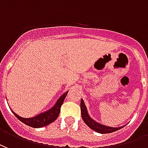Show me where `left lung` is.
<instances>
[{
  "label": "left lung",
  "instance_id": "left-lung-1",
  "mask_svg": "<svg viewBox=\"0 0 148 148\" xmlns=\"http://www.w3.org/2000/svg\"><path fill=\"white\" fill-rule=\"evenodd\" d=\"M80 109H81V115L83 121H84V123L87 125L88 127H90V129H93L94 131L99 132V133H110V132H114L115 131L119 130L120 129H121L122 127H118V128H113V127H109V126L103 125H101L99 123L96 122L95 121H94L92 118H90V117L88 115L87 113V108L85 106V104L84 101L81 99L80 101Z\"/></svg>",
  "mask_w": 148,
  "mask_h": 148
}]
</instances>
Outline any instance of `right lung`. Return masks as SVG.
<instances>
[{
    "label": "right lung",
    "instance_id": "obj_1",
    "mask_svg": "<svg viewBox=\"0 0 148 148\" xmlns=\"http://www.w3.org/2000/svg\"><path fill=\"white\" fill-rule=\"evenodd\" d=\"M68 91L64 94L63 95H61V98L58 99L57 103L55 104L54 106L49 110L48 111H46L45 113L40 114L37 116H35L34 117L31 118H23L18 116L16 113H14L12 111V113L14 115L18 118V119L22 121L23 123H24L25 125L28 126H31L32 128H41V127H44V126L48 125L50 123L53 122L55 120L58 118L61 111V107L62 104H63L64 100L66 97Z\"/></svg>",
    "mask_w": 148,
    "mask_h": 148
}]
</instances>
